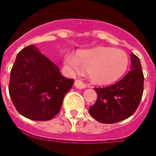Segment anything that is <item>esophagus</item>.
Returning <instances> with one entry per match:
<instances>
[{"instance_id":"obj_1","label":"esophagus","mask_w":156,"mask_h":156,"mask_svg":"<svg viewBox=\"0 0 156 156\" xmlns=\"http://www.w3.org/2000/svg\"><path fill=\"white\" fill-rule=\"evenodd\" d=\"M75 87H77L78 89H83V88H86V85L81 81V80H76L74 82Z\"/></svg>"}]
</instances>
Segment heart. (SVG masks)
<instances>
[{"label":"heart","instance_id":"obj_1","mask_svg":"<svg viewBox=\"0 0 156 156\" xmlns=\"http://www.w3.org/2000/svg\"><path fill=\"white\" fill-rule=\"evenodd\" d=\"M63 64L72 72L88 70L89 78L93 83L107 85L122 78L127 70L129 58L121 49L109 47H98L88 50H81L77 56L67 54L63 57Z\"/></svg>","mask_w":156,"mask_h":156}]
</instances>
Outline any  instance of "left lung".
<instances>
[{"label":"left lung","mask_w":156,"mask_h":156,"mask_svg":"<svg viewBox=\"0 0 156 156\" xmlns=\"http://www.w3.org/2000/svg\"><path fill=\"white\" fill-rule=\"evenodd\" d=\"M131 71L109 87L94 88L98 95L89 113L98 122L112 124L127 119L136 112L143 94L144 75L140 58L131 54Z\"/></svg>","instance_id":"1"}]
</instances>
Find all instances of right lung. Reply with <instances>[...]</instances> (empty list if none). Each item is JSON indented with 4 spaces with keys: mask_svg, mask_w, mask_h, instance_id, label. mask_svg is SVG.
Masks as SVG:
<instances>
[{
    "mask_svg": "<svg viewBox=\"0 0 156 156\" xmlns=\"http://www.w3.org/2000/svg\"><path fill=\"white\" fill-rule=\"evenodd\" d=\"M73 79L63 77L58 67L35 45L17 55L10 71L9 93L20 115L34 121H48L59 112Z\"/></svg>",
    "mask_w": 156,
    "mask_h": 156,
    "instance_id": "obj_1",
    "label": "right lung"
}]
</instances>
